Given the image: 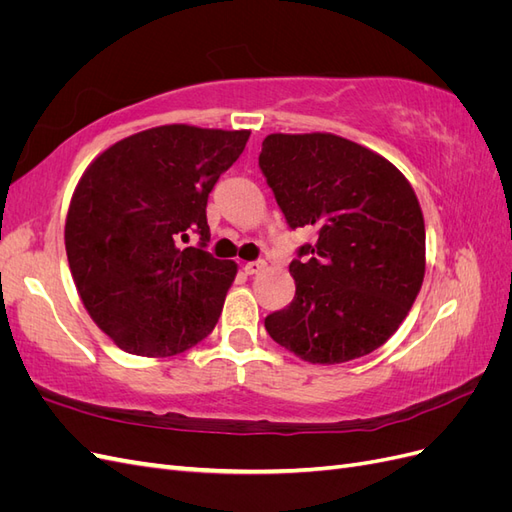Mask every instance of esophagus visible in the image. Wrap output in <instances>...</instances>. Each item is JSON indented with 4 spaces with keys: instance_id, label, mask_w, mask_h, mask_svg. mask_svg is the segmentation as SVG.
<instances>
[{
    "instance_id": "esophagus-1",
    "label": "esophagus",
    "mask_w": 512,
    "mask_h": 512,
    "mask_svg": "<svg viewBox=\"0 0 512 512\" xmlns=\"http://www.w3.org/2000/svg\"><path fill=\"white\" fill-rule=\"evenodd\" d=\"M262 269H265V260H250V262H245V267H243V271L247 275H254V273H258Z\"/></svg>"
}]
</instances>
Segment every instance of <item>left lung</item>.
Listing matches in <instances>:
<instances>
[{
  "mask_svg": "<svg viewBox=\"0 0 512 512\" xmlns=\"http://www.w3.org/2000/svg\"><path fill=\"white\" fill-rule=\"evenodd\" d=\"M258 166L290 230L314 226L290 262L294 299L265 318L303 361L359 359L389 339L425 275V222L412 185L378 153L335 134H269Z\"/></svg>",
  "mask_w": 512,
  "mask_h": 512,
  "instance_id": "1",
  "label": "left lung"
}]
</instances>
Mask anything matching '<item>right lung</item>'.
Returning a JSON list of instances; mask_svg holds the SVG:
<instances>
[{"label":"right lung","mask_w":512,"mask_h":512,"mask_svg":"<svg viewBox=\"0 0 512 512\" xmlns=\"http://www.w3.org/2000/svg\"><path fill=\"white\" fill-rule=\"evenodd\" d=\"M250 132L162 126L123 138L76 185L66 252L83 305L113 342L173 356L205 339L237 265L207 252V200ZM199 237L194 248L179 240Z\"/></svg>","instance_id":"add662e5"}]
</instances>
